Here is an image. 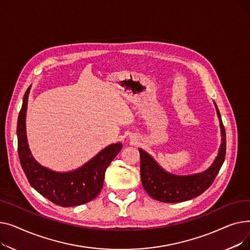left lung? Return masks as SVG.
I'll return each mask as SVG.
<instances>
[{"mask_svg": "<svg viewBox=\"0 0 250 250\" xmlns=\"http://www.w3.org/2000/svg\"><path fill=\"white\" fill-rule=\"evenodd\" d=\"M216 105V103H215ZM222 132V144L213 165L207 171L189 176H176L165 172L150 155L139 149L143 187L153 199L163 203H180L202 194L212 186L225 160L226 133L216 105Z\"/></svg>", "mask_w": 250, "mask_h": 250, "instance_id": "obj_1", "label": "left lung"}]
</instances>
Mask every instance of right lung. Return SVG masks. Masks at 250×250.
I'll return each instance as SVG.
<instances>
[{
  "label": "right lung",
  "mask_w": 250,
  "mask_h": 250,
  "mask_svg": "<svg viewBox=\"0 0 250 250\" xmlns=\"http://www.w3.org/2000/svg\"><path fill=\"white\" fill-rule=\"evenodd\" d=\"M30 87L25 92L17 123L18 155L23 171L30 186L45 199L61 207H74L94 200L103 187L105 170L123 148L112 144L99 152L81 168L59 173L39 165L32 157L26 138L25 118Z\"/></svg>",
  "instance_id": "1"
}]
</instances>
